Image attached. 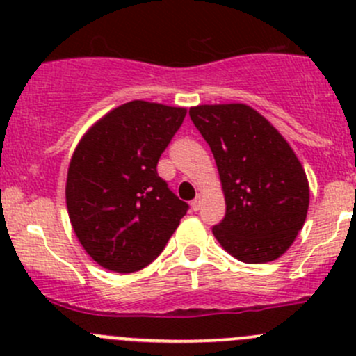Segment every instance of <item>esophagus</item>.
I'll list each match as a JSON object with an SVG mask.
<instances>
[{
    "instance_id": "obj_1",
    "label": "esophagus",
    "mask_w": 356,
    "mask_h": 356,
    "mask_svg": "<svg viewBox=\"0 0 356 356\" xmlns=\"http://www.w3.org/2000/svg\"><path fill=\"white\" fill-rule=\"evenodd\" d=\"M200 207H201V196H196V198L191 201V208H193V210H195V211H198Z\"/></svg>"
}]
</instances>
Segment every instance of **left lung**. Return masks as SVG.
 Returning <instances> with one entry per match:
<instances>
[{
	"label": "left lung",
	"instance_id": "obj_1",
	"mask_svg": "<svg viewBox=\"0 0 356 356\" xmlns=\"http://www.w3.org/2000/svg\"><path fill=\"white\" fill-rule=\"evenodd\" d=\"M213 153L225 217L211 232L245 264L284 254L303 229L310 189L300 160L281 132L243 103L189 108Z\"/></svg>",
	"mask_w": 356,
	"mask_h": 356
}]
</instances>
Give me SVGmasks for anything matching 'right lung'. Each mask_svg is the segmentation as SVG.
<instances>
[{
    "instance_id": "obj_1",
    "label": "right lung",
    "mask_w": 356,
    "mask_h": 356,
    "mask_svg": "<svg viewBox=\"0 0 356 356\" xmlns=\"http://www.w3.org/2000/svg\"><path fill=\"white\" fill-rule=\"evenodd\" d=\"M186 111L134 99L108 111L79 141L67 174L68 217L86 253L103 268H145L188 211L156 172Z\"/></svg>"
}]
</instances>
